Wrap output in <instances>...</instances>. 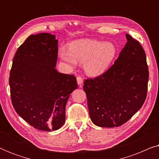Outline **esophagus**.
I'll use <instances>...</instances> for the list:
<instances>
[{"label":"esophagus","instance_id":"34e87169","mask_svg":"<svg viewBox=\"0 0 159 159\" xmlns=\"http://www.w3.org/2000/svg\"><path fill=\"white\" fill-rule=\"evenodd\" d=\"M77 82L79 85H81V84H82V83H83V79H82L80 76H78L77 77Z\"/></svg>","mask_w":159,"mask_h":159}]
</instances>
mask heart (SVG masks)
Segmentation results:
<instances>
[{
	"instance_id": "heart-1",
	"label": "heart",
	"mask_w": 159,
	"mask_h": 159,
	"mask_svg": "<svg viewBox=\"0 0 159 159\" xmlns=\"http://www.w3.org/2000/svg\"><path fill=\"white\" fill-rule=\"evenodd\" d=\"M117 48L111 42L79 39L69 44V48L61 46L58 56L63 61L73 68L77 61L84 63V69L88 75L97 77L106 72L116 56Z\"/></svg>"
}]
</instances>
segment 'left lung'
Here are the masks:
<instances>
[{
  "label": "left lung",
  "instance_id": "1",
  "mask_svg": "<svg viewBox=\"0 0 159 159\" xmlns=\"http://www.w3.org/2000/svg\"><path fill=\"white\" fill-rule=\"evenodd\" d=\"M127 42L114 65L95 79L84 82L90 117L101 127L122 125L146 98L148 68L140 43L126 34Z\"/></svg>",
  "mask_w": 159,
  "mask_h": 159
}]
</instances>
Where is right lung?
Listing matches in <instances>:
<instances>
[{
	"label": "right lung",
	"mask_w": 159,
	"mask_h": 159,
	"mask_svg": "<svg viewBox=\"0 0 159 159\" xmlns=\"http://www.w3.org/2000/svg\"><path fill=\"white\" fill-rule=\"evenodd\" d=\"M58 40L50 33L31 34L16 52L10 71L11 97L15 111L43 131L57 130L65 122V107L77 88L72 75L56 69Z\"/></svg>",
	"instance_id": "1"
}]
</instances>
